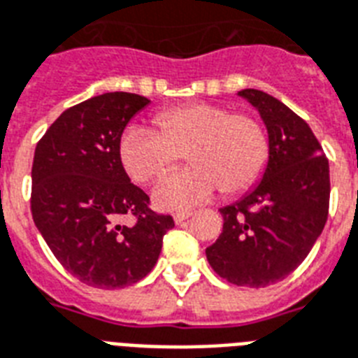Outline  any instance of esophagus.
<instances>
[{
	"label": "esophagus",
	"instance_id": "esophagus-1",
	"mask_svg": "<svg viewBox=\"0 0 358 358\" xmlns=\"http://www.w3.org/2000/svg\"><path fill=\"white\" fill-rule=\"evenodd\" d=\"M191 215H193L191 211H176V213H174V222L180 224V222H184L185 219H189Z\"/></svg>",
	"mask_w": 358,
	"mask_h": 358
}]
</instances>
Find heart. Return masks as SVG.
I'll use <instances>...</instances> for the list:
<instances>
[{
	"instance_id": "b5f03b06",
	"label": "heart",
	"mask_w": 358,
	"mask_h": 358,
	"mask_svg": "<svg viewBox=\"0 0 358 358\" xmlns=\"http://www.w3.org/2000/svg\"><path fill=\"white\" fill-rule=\"evenodd\" d=\"M155 129L127 127L119 139V159L130 178L147 184L169 169L187 150L191 167L171 173L154 187L164 209H189L211 199L220 187L241 193L257 182L268 162V139L255 119L229 113L217 104L193 103L164 110Z\"/></svg>"
}]
</instances>
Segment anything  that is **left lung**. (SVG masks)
Wrapping results in <instances>:
<instances>
[{
    "label": "left lung",
    "mask_w": 358,
    "mask_h": 358,
    "mask_svg": "<svg viewBox=\"0 0 358 358\" xmlns=\"http://www.w3.org/2000/svg\"><path fill=\"white\" fill-rule=\"evenodd\" d=\"M268 132L263 178L220 208L222 234L206 248L211 268L239 287H268L307 257L327 220L329 162L309 124L272 95L241 90Z\"/></svg>",
    "instance_id": "1"
}]
</instances>
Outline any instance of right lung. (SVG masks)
<instances>
[{
    "instance_id": "add662e5",
    "label": "right lung",
    "mask_w": 358,
    "mask_h": 358,
    "mask_svg": "<svg viewBox=\"0 0 358 358\" xmlns=\"http://www.w3.org/2000/svg\"><path fill=\"white\" fill-rule=\"evenodd\" d=\"M149 103L127 92L88 99L60 113L34 150V224L64 268L90 287L143 280L174 226L171 215L149 208V194L119 159L124 127ZM127 216L136 222L123 225Z\"/></svg>"
}]
</instances>
